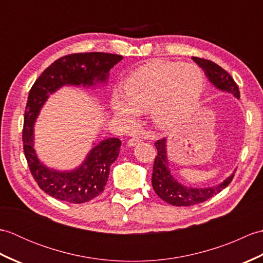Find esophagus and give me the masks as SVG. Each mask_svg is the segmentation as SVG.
<instances>
[{
	"label": "esophagus",
	"instance_id": "obj_1",
	"mask_svg": "<svg viewBox=\"0 0 263 263\" xmlns=\"http://www.w3.org/2000/svg\"><path fill=\"white\" fill-rule=\"evenodd\" d=\"M140 142H141V139H140V138L133 137V138H131V139H128L127 146H128V147H135V146H137V144H139Z\"/></svg>",
	"mask_w": 263,
	"mask_h": 263
}]
</instances>
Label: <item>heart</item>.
Listing matches in <instances>:
<instances>
[{"label":"heart","mask_w":263,"mask_h":263,"mask_svg":"<svg viewBox=\"0 0 263 263\" xmlns=\"http://www.w3.org/2000/svg\"><path fill=\"white\" fill-rule=\"evenodd\" d=\"M204 76L194 64L153 61L127 77L123 90H115L110 107L117 120L130 124L139 111L149 109L150 119L159 128L181 123L199 102Z\"/></svg>","instance_id":"heart-1"}]
</instances>
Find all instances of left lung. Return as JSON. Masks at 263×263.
Masks as SVG:
<instances>
[{
	"instance_id": "8db88e82",
	"label": "left lung",
	"mask_w": 263,
	"mask_h": 263,
	"mask_svg": "<svg viewBox=\"0 0 263 263\" xmlns=\"http://www.w3.org/2000/svg\"><path fill=\"white\" fill-rule=\"evenodd\" d=\"M192 60L197 63L201 69L204 71V74L208 78L209 81L217 89L222 91H227L233 93L236 98H239V90L236 82L234 81L231 74L227 71L216 64L215 62L209 60L192 58ZM166 139L163 138L160 140L155 142V146L157 148V156L154 161V170L152 183L155 192L157 193L160 199H163L165 202L176 206H187L204 202L205 200L214 197L217 193H219L222 189H225L230 184L234 177L233 174L227 177L224 182L218 184V185L211 187H191L182 185L180 182L176 181V178L172 175L167 158L166 150Z\"/></svg>"
}]
</instances>
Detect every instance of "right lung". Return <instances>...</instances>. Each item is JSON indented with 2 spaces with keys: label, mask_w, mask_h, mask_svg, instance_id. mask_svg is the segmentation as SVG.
<instances>
[{
  "label": "right lung",
  "mask_w": 263,
  "mask_h": 263,
  "mask_svg": "<svg viewBox=\"0 0 263 263\" xmlns=\"http://www.w3.org/2000/svg\"><path fill=\"white\" fill-rule=\"evenodd\" d=\"M123 59L109 53H77L55 61L33 83L25 110L24 152L38 186L51 197L70 203H85L102 193L108 180L110 165L119 157L121 140L108 138L96 144L78 168L70 172L49 170L33 149V124L49 95L61 87H91L106 82L109 70ZM95 144V143H93Z\"/></svg>",
  "instance_id": "right-lung-1"
}]
</instances>
